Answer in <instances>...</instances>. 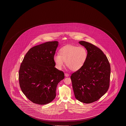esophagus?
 <instances>
[{
    "instance_id": "34e87169",
    "label": "esophagus",
    "mask_w": 126,
    "mask_h": 126,
    "mask_svg": "<svg viewBox=\"0 0 126 126\" xmlns=\"http://www.w3.org/2000/svg\"><path fill=\"white\" fill-rule=\"evenodd\" d=\"M64 76H66V77H68L69 75V74H68V73H65V74H64Z\"/></svg>"
}]
</instances>
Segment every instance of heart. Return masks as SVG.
I'll use <instances>...</instances> for the list:
<instances>
[{"instance_id": "1", "label": "heart", "mask_w": 126, "mask_h": 126, "mask_svg": "<svg viewBox=\"0 0 126 126\" xmlns=\"http://www.w3.org/2000/svg\"><path fill=\"white\" fill-rule=\"evenodd\" d=\"M59 54L54 56V61L56 68L62 69L64 62L66 66L72 71L80 69L87 61L88 53L83 47L68 45L61 48L59 50Z\"/></svg>"}]
</instances>
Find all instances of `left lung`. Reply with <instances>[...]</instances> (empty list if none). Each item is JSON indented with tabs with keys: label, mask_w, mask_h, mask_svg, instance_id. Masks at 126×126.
<instances>
[{
	"label": "left lung",
	"mask_w": 126,
	"mask_h": 126,
	"mask_svg": "<svg viewBox=\"0 0 126 126\" xmlns=\"http://www.w3.org/2000/svg\"><path fill=\"white\" fill-rule=\"evenodd\" d=\"M79 43L87 49L84 65L71 76L77 100L86 104L97 101L107 92L109 87L111 68L109 60L99 48L84 41Z\"/></svg>",
	"instance_id": "left-lung-1"
}]
</instances>
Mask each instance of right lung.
Here are the masks:
<instances>
[{
    "label": "right lung",
    "instance_id": "right-lung-1",
    "mask_svg": "<svg viewBox=\"0 0 126 126\" xmlns=\"http://www.w3.org/2000/svg\"><path fill=\"white\" fill-rule=\"evenodd\" d=\"M58 42H47L31 48L23 59L19 81L23 94L30 101L40 105L50 103L56 97L58 83L64 77L58 70L54 56Z\"/></svg>",
    "mask_w": 126,
    "mask_h": 126
}]
</instances>
